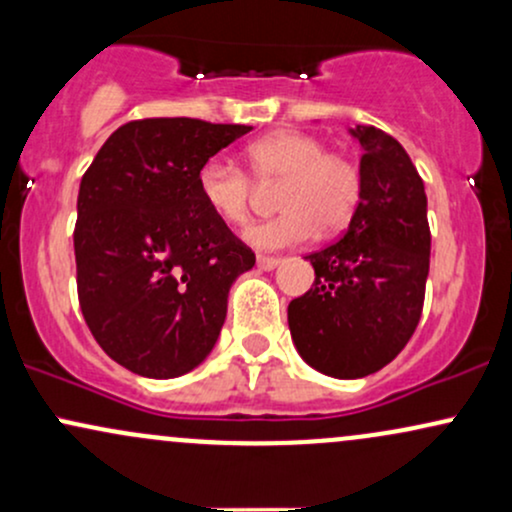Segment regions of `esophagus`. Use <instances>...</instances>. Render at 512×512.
I'll list each match as a JSON object with an SVG mask.
<instances>
[{"label":"esophagus","mask_w":512,"mask_h":512,"mask_svg":"<svg viewBox=\"0 0 512 512\" xmlns=\"http://www.w3.org/2000/svg\"><path fill=\"white\" fill-rule=\"evenodd\" d=\"M279 257H267V255H257V267L262 269V272H272V269L279 267Z\"/></svg>","instance_id":"34e87169"}]
</instances>
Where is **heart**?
I'll return each instance as SVG.
<instances>
[{
  "instance_id": "obj_1",
  "label": "heart",
  "mask_w": 512,
  "mask_h": 512,
  "mask_svg": "<svg viewBox=\"0 0 512 512\" xmlns=\"http://www.w3.org/2000/svg\"><path fill=\"white\" fill-rule=\"evenodd\" d=\"M244 175L236 163L214 156L197 170V195L216 219L243 226L258 187L279 185L272 221L252 223L243 240L257 250H284L308 243L317 231L334 233L356 214L363 197V173L344 154L327 151L325 142L305 132L267 134L245 146Z\"/></svg>"
}]
</instances>
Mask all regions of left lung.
Returning <instances> with one entry per match:
<instances>
[{"instance_id":"1","label":"left lung","mask_w":512,"mask_h":512,"mask_svg":"<svg viewBox=\"0 0 512 512\" xmlns=\"http://www.w3.org/2000/svg\"><path fill=\"white\" fill-rule=\"evenodd\" d=\"M363 197L344 238L305 260L313 289L289 303V330L310 368L366 378L395 358L419 325L431 262L424 180L383 129L356 125Z\"/></svg>"}]
</instances>
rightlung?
<instances>
[{
    "label": "right lung",
    "mask_w": 512,
    "mask_h": 512,
    "mask_svg": "<svg viewBox=\"0 0 512 512\" xmlns=\"http://www.w3.org/2000/svg\"><path fill=\"white\" fill-rule=\"evenodd\" d=\"M250 129L192 117L127 122L81 178V313L132 373L168 380L197 368L219 339L233 281L255 267V252L197 195L199 166Z\"/></svg>",
    "instance_id": "1"
}]
</instances>
